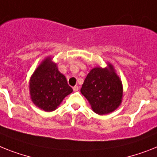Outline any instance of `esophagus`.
Returning a JSON list of instances; mask_svg holds the SVG:
<instances>
[{"label": "esophagus", "instance_id": "obj_1", "mask_svg": "<svg viewBox=\"0 0 157 157\" xmlns=\"http://www.w3.org/2000/svg\"><path fill=\"white\" fill-rule=\"evenodd\" d=\"M72 89H73V91H74V92H76V91L79 90V87L78 86H74L73 88H72Z\"/></svg>", "mask_w": 157, "mask_h": 157}]
</instances>
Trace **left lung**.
<instances>
[{
  "label": "left lung",
  "mask_w": 157,
  "mask_h": 157,
  "mask_svg": "<svg viewBox=\"0 0 157 157\" xmlns=\"http://www.w3.org/2000/svg\"><path fill=\"white\" fill-rule=\"evenodd\" d=\"M81 92L93 111L104 115L114 111L122 99V84L112 65L109 68H95L87 75Z\"/></svg>",
  "instance_id": "8db88e82"
}]
</instances>
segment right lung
<instances>
[{
    "label": "right lung",
    "mask_w": 157,
    "mask_h": 157,
    "mask_svg": "<svg viewBox=\"0 0 157 157\" xmlns=\"http://www.w3.org/2000/svg\"><path fill=\"white\" fill-rule=\"evenodd\" d=\"M29 89L33 102L46 112L55 110L63 99L72 92L65 76L50 58L44 60L34 72Z\"/></svg>",
    "instance_id": "add662e5"
}]
</instances>
